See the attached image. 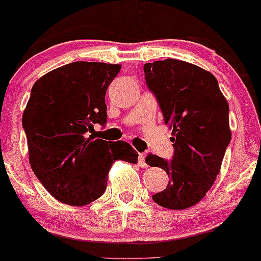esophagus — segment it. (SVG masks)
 I'll use <instances>...</instances> for the list:
<instances>
[{
	"label": "esophagus",
	"instance_id": "34e87169",
	"mask_svg": "<svg viewBox=\"0 0 261 261\" xmlns=\"http://www.w3.org/2000/svg\"><path fill=\"white\" fill-rule=\"evenodd\" d=\"M139 166L141 168L147 167V165H146V161H145V154L144 153H139Z\"/></svg>",
	"mask_w": 261,
	"mask_h": 261
}]
</instances>
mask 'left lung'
<instances>
[{"instance_id": "obj_1", "label": "left lung", "mask_w": 261, "mask_h": 261, "mask_svg": "<svg viewBox=\"0 0 261 261\" xmlns=\"http://www.w3.org/2000/svg\"><path fill=\"white\" fill-rule=\"evenodd\" d=\"M148 90L172 130L173 156L148 153L146 163L170 177L166 190L153 194L157 204L186 210L205 196L219 173L231 139L229 105L216 76L191 63L165 59L144 65Z\"/></svg>"}]
</instances>
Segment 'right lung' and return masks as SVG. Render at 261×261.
Masks as SVG:
<instances>
[{
  "instance_id": "1",
  "label": "right lung",
  "mask_w": 261,
  "mask_h": 261,
  "mask_svg": "<svg viewBox=\"0 0 261 261\" xmlns=\"http://www.w3.org/2000/svg\"><path fill=\"white\" fill-rule=\"evenodd\" d=\"M121 65L74 62L34 83L23 125L30 163L51 196L85 205L104 194L116 160L137 163L139 153L125 141L94 139L88 133L108 121L105 94Z\"/></svg>"
}]
</instances>
